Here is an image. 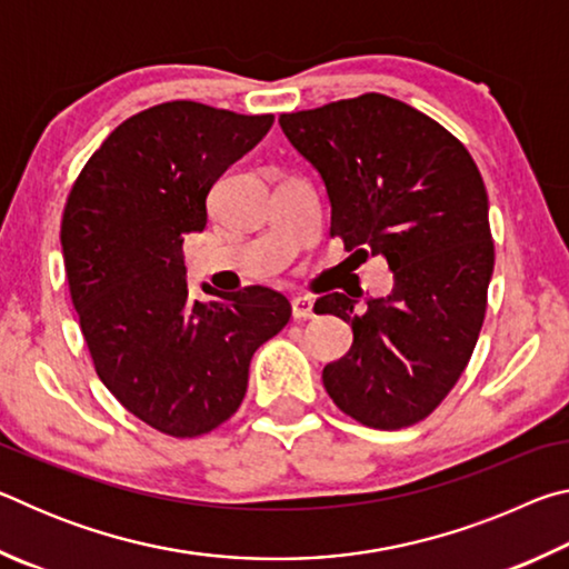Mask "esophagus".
<instances>
[{"label":"esophagus","instance_id":"34e87169","mask_svg":"<svg viewBox=\"0 0 569 569\" xmlns=\"http://www.w3.org/2000/svg\"><path fill=\"white\" fill-rule=\"evenodd\" d=\"M291 308H293V319L296 321H308L313 319V301L308 296H298L291 301Z\"/></svg>","mask_w":569,"mask_h":569}]
</instances>
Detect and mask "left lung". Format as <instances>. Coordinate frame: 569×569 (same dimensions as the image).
<instances>
[{
    "mask_svg": "<svg viewBox=\"0 0 569 569\" xmlns=\"http://www.w3.org/2000/svg\"><path fill=\"white\" fill-rule=\"evenodd\" d=\"M278 122L321 172L331 238L361 261L383 256L393 271L391 296L366 308L346 293L316 301L353 329L323 387L363 427H411L455 389L485 323L495 240L477 162L437 120L379 92Z\"/></svg>",
    "mask_w": 569,
    "mask_h": 569,
    "instance_id": "8db88e82",
    "label": "left lung"
}]
</instances>
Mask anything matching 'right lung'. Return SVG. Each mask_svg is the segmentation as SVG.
Instances as JSON below:
<instances>
[{
    "mask_svg": "<svg viewBox=\"0 0 569 569\" xmlns=\"http://www.w3.org/2000/svg\"><path fill=\"white\" fill-rule=\"evenodd\" d=\"M271 124L203 102L156 104L108 134L67 196L64 273L94 371L160 435L203 437L233 417L256 349L291 319L286 296L263 286L190 301L182 261L213 182Z\"/></svg>",
    "mask_w": 569,
    "mask_h": 569,
    "instance_id": "obj_1",
    "label": "right lung"
}]
</instances>
